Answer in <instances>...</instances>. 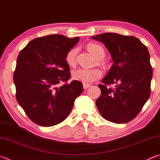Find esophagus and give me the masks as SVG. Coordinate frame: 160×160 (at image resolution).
Returning a JSON list of instances; mask_svg holds the SVG:
<instances>
[{
  "mask_svg": "<svg viewBox=\"0 0 160 160\" xmlns=\"http://www.w3.org/2000/svg\"><path fill=\"white\" fill-rule=\"evenodd\" d=\"M89 86H90L89 85H87V84H83V88L85 89H88Z\"/></svg>",
  "mask_w": 160,
  "mask_h": 160,
  "instance_id": "1",
  "label": "esophagus"
}]
</instances>
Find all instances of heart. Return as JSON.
Segmentation results:
<instances>
[{
    "label": "heart",
    "mask_w": 160,
    "mask_h": 160,
    "mask_svg": "<svg viewBox=\"0 0 160 160\" xmlns=\"http://www.w3.org/2000/svg\"><path fill=\"white\" fill-rule=\"evenodd\" d=\"M88 50L97 59H102L105 57V51L101 45L96 43H89L88 45ZM78 54V48H72L66 55V61L68 64L74 67L76 64V57ZM101 63V60H99ZM103 72L100 69H84L80 68L72 72V78L75 80L80 81L84 84L92 83L102 77Z\"/></svg>",
    "instance_id": "b5f03b06"
}]
</instances>
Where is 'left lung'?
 I'll list each match as a JSON object with an SVG mask.
<instances>
[{"mask_svg": "<svg viewBox=\"0 0 160 160\" xmlns=\"http://www.w3.org/2000/svg\"><path fill=\"white\" fill-rule=\"evenodd\" d=\"M105 45L113 64L99 84L101 94L96 101L106 120L121 124L132 120L150 95L152 68L146 45L134 36L105 33L92 36ZM115 84L114 89L108 88Z\"/></svg>", "mask_w": 160, "mask_h": 160, "instance_id": "8db88e82", "label": "left lung"}]
</instances>
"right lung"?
<instances>
[{
  "mask_svg": "<svg viewBox=\"0 0 160 160\" xmlns=\"http://www.w3.org/2000/svg\"><path fill=\"white\" fill-rule=\"evenodd\" d=\"M79 39L59 34L36 38L19 54L13 77L16 98L34 123L43 127L61 123L82 92L79 81L67 83L71 73L66 61Z\"/></svg>",
  "mask_w": 160,
  "mask_h": 160,
  "instance_id": "right-lung-1",
  "label": "right lung"
}]
</instances>
